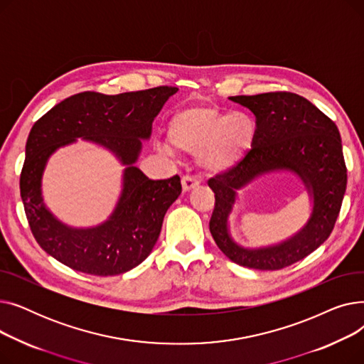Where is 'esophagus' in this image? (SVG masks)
Returning <instances> with one entry per match:
<instances>
[{
	"label": "esophagus",
	"mask_w": 364,
	"mask_h": 364,
	"mask_svg": "<svg viewBox=\"0 0 364 364\" xmlns=\"http://www.w3.org/2000/svg\"><path fill=\"white\" fill-rule=\"evenodd\" d=\"M181 186H183V192L187 193V192H190V190H193V188H196L199 186V180L195 178V177L186 176L181 180Z\"/></svg>",
	"instance_id": "34e87169"
}]
</instances>
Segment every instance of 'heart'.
<instances>
[{
  "mask_svg": "<svg viewBox=\"0 0 364 364\" xmlns=\"http://www.w3.org/2000/svg\"><path fill=\"white\" fill-rule=\"evenodd\" d=\"M255 124L242 112L225 113L213 105H192L172 117L168 141L173 149L188 156H198L199 166L211 176H223L237 168L251 151ZM158 149L166 155V143Z\"/></svg>",
  "mask_w": 364,
  "mask_h": 364,
  "instance_id": "heart-1",
  "label": "heart"
}]
</instances>
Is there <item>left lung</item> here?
<instances>
[{
	"mask_svg": "<svg viewBox=\"0 0 364 364\" xmlns=\"http://www.w3.org/2000/svg\"><path fill=\"white\" fill-rule=\"evenodd\" d=\"M257 119L252 150L233 171L208 181L215 193L209 230L221 252L255 270H280L301 261L326 240L339 215L347 188V168L338 127L307 99L294 92L235 95ZM277 170L299 176L312 199V214L300 230L279 244L246 248L230 235L228 218L237 192L257 178Z\"/></svg>",
	"mask_w": 364,
	"mask_h": 364,
	"instance_id": "obj_1",
	"label": "left lung"
}]
</instances>
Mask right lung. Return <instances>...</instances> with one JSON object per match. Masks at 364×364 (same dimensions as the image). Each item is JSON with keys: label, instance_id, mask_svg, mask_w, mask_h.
<instances>
[{"label": "right lung", "instance_id": "right-lung-1", "mask_svg": "<svg viewBox=\"0 0 364 364\" xmlns=\"http://www.w3.org/2000/svg\"><path fill=\"white\" fill-rule=\"evenodd\" d=\"M176 87L106 95L85 91L65 99L38 119L26 141L21 196L38 245L70 269L114 276L141 264L155 246L168 208L181 193L180 177L150 180L136 166L151 122ZM78 138L105 146L126 166L112 214L92 228H70L46 208L42 174L49 156Z\"/></svg>", "mask_w": 364, "mask_h": 364}]
</instances>
